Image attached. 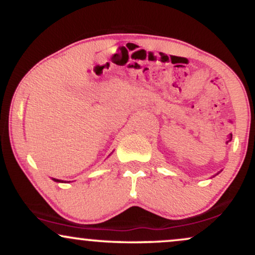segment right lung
Returning <instances> with one entry per match:
<instances>
[{
	"instance_id": "right-lung-1",
	"label": "right lung",
	"mask_w": 255,
	"mask_h": 255,
	"mask_svg": "<svg viewBox=\"0 0 255 255\" xmlns=\"http://www.w3.org/2000/svg\"><path fill=\"white\" fill-rule=\"evenodd\" d=\"M52 181H55V182H58V183H63L66 182V181H62V180H57V178H51ZM68 182H71V181H68Z\"/></svg>"
}]
</instances>
